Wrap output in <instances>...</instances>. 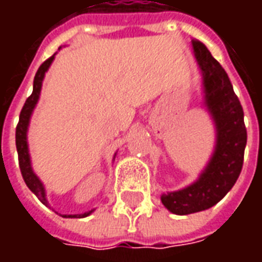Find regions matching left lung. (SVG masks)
<instances>
[{"label": "left lung", "mask_w": 262, "mask_h": 262, "mask_svg": "<svg viewBox=\"0 0 262 262\" xmlns=\"http://www.w3.org/2000/svg\"><path fill=\"white\" fill-rule=\"evenodd\" d=\"M202 74L203 106L213 120L214 147L208 164L187 187L161 193V202L174 214H191L212 208L236 184L242 172L247 130L242 103L229 77L203 43L192 40Z\"/></svg>", "instance_id": "1"}]
</instances>
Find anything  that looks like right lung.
I'll return each mask as SVG.
<instances>
[{"mask_svg": "<svg viewBox=\"0 0 262 262\" xmlns=\"http://www.w3.org/2000/svg\"><path fill=\"white\" fill-rule=\"evenodd\" d=\"M54 56H56V53H54L52 57H49V59L39 67V70H37L36 75H35V80H33V92H32L31 97L26 99L25 105H24V108L20 111L19 123L16 126V135H15V139H16V151H18V159H19V168L20 172H22V177H24V180H25V184L28 185V188L31 189L32 192L39 198V201H40L43 205H46V206H49L48 196H46V188H45L43 182L40 181V178L35 174V171L32 168L31 154H29V144H28V129H29V123H31L32 114H33V111H35V108H36L37 105V101H39V98H40V91H42V84L43 80H45V75L48 73L49 67L53 63ZM115 156H116V153H115ZM94 210H95V209H91V210L84 212V213L60 214V216L69 217V219H81V217L90 216Z\"/></svg>", "mask_w": 262, "mask_h": 262, "instance_id": "add662e5", "label": "right lung"}]
</instances>
